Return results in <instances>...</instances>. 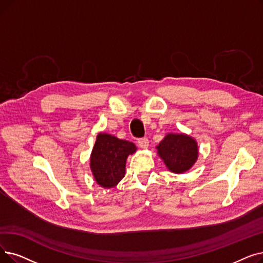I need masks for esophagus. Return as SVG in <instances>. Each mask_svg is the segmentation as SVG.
I'll list each match as a JSON object with an SVG mask.
<instances>
[{"mask_svg": "<svg viewBox=\"0 0 263 263\" xmlns=\"http://www.w3.org/2000/svg\"><path fill=\"white\" fill-rule=\"evenodd\" d=\"M138 145L140 148H142V149H146V148H148V146H149V142H148V139L142 138L138 140Z\"/></svg>", "mask_w": 263, "mask_h": 263, "instance_id": "34e87169", "label": "esophagus"}]
</instances>
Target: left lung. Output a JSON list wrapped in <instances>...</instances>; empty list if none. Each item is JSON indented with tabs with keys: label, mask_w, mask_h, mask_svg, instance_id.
<instances>
[{
	"label": "left lung",
	"mask_w": 263,
	"mask_h": 263,
	"mask_svg": "<svg viewBox=\"0 0 263 263\" xmlns=\"http://www.w3.org/2000/svg\"><path fill=\"white\" fill-rule=\"evenodd\" d=\"M158 155L171 172L181 174L196 163L199 148L195 139L180 133H168L157 146Z\"/></svg>",
	"instance_id": "obj_1"
}]
</instances>
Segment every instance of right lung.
Masks as SVG:
<instances>
[{"label":"right lung","instance_id":"1","mask_svg":"<svg viewBox=\"0 0 263 263\" xmlns=\"http://www.w3.org/2000/svg\"><path fill=\"white\" fill-rule=\"evenodd\" d=\"M135 152L133 143L99 133L90 156V168L98 184L107 189L115 187L124 177L128 156Z\"/></svg>","mask_w":263,"mask_h":263}]
</instances>
